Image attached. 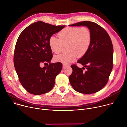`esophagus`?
I'll return each mask as SVG.
<instances>
[{"label":"esophagus","mask_w":127,"mask_h":127,"mask_svg":"<svg viewBox=\"0 0 127 127\" xmlns=\"http://www.w3.org/2000/svg\"><path fill=\"white\" fill-rule=\"evenodd\" d=\"M66 67H67V65L65 64H63V68H65Z\"/></svg>","instance_id":"1"}]
</instances>
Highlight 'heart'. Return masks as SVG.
Here are the masks:
<instances>
[{"instance_id":"1","label":"heart","mask_w":127,"mask_h":127,"mask_svg":"<svg viewBox=\"0 0 127 127\" xmlns=\"http://www.w3.org/2000/svg\"><path fill=\"white\" fill-rule=\"evenodd\" d=\"M59 39L52 35L49 40V45L52 52L58 54L63 45L68 44L67 53L55 56L54 59L57 62L69 64L74 61L78 57L85 55L92 42V32L86 27H68L58 33Z\"/></svg>"}]
</instances>
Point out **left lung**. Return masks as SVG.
Masks as SVG:
<instances>
[{
  "label": "left lung",
  "instance_id": "8db88e82",
  "mask_svg": "<svg viewBox=\"0 0 127 127\" xmlns=\"http://www.w3.org/2000/svg\"><path fill=\"white\" fill-rule=\"evenodd\" d=\"M69 26H86L91 31L92 42L85 55L78 61L82 69L72 65L70 83L75 91L84 94L95 93L107 83L113 67V46L109 35L97 24L83 21ZM85 67L87 70L83 71Z\"/></svg>",
  "mask_w": 127,
  "mask_h": 127
}]
</instances>
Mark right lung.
I'll return each instance as SVG.
<instances>
[{"mask_svg":"<svg viewBox=\"0 0 127 127\" xmlns=\"http://www.w3.org/2000/svg\"><path fill=\"white\" fill-rule=\"evenodd\" d=\"M64 27L37 22L27 27L18 38L14 53V66L21 84L29 93L43 95L53 88L62 64L50 63L53 54L49 40ZM47 63L48 66L40 67L42 63Z\"/></svg>","mask_w":127,"mask_h":127,"instance_id":"add662e5","label":"right lung"}]
</instances>
